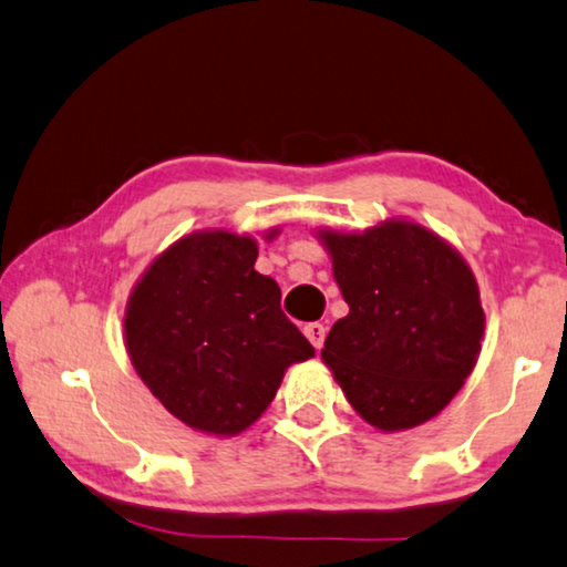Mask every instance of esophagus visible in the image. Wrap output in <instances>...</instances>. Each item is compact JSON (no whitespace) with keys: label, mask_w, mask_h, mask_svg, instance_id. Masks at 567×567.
<instances>
[{"label":"esophagus","mask_w":567,"mask_h":567,"mask_svg":"<svg viewBox=\"0 0 567 567\" xmlns=\"http://www.w3.org/2000/svg\"><path fill=\"white\" fill-rule=\"evenodd\" d=\"M303 333H306L308 340H311V346H313L316 350L323 348V340H326V326H323V323H308V326L303 328Z\"/></svg>","instance_id":"1"}]
</instances>
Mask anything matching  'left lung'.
Returning a JSON list of instances; mask_svg holds the SVG:
<instances>
[{
    "label": "left lung",
    "mask_w": 567,
    "mask_h": 567,
    "mask_svg": "<svg viewBox=\"0 0 567 567\" xmlns=\"http://www.w3.org/2000/svg\"><path fill=\"white\" fill-rule=\"evenodd\" d=\"M348 316L320 350L362 420L400 432L440 414L472 375L484 308L450 241L408 219L365 231L320 229Z\"/></svg>",
    "instance_id": "left-lung-1"
}]
</instances>
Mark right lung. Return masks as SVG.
<instances>
[{
	"instance_id": "obj_1",
	"label": "right lung",
	"mask_w": 567,
	"mask_h": 567,
	"mask_svg": "<svg viewBox=\"0 0 567 567\" xmlns=\"http://www.w3.org/2000/svg\"><path fill=\"white\" fill-rule=\"evenodd\" d=\"M256 256L249 234L192 231L147 266L127 298L123 336L135 372L195 432L249 430L286 368L316 355L284 316L279 284L254 269Z\"/></svg>"
}]
</instances>
